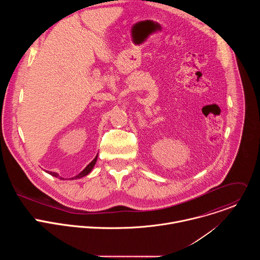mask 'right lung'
I'll return each mask as SVG.
<instances>
[{
	"mask_svg": "<svg viewBox=\"0 0 260 260\" xmlns=\"http://www.w3.org/2000/svg\"><path fill=\"white\" fill-rule=\"evenodd\" d=\"M96 159H98V155L94 157V159L80 173V174H78L77 176H75L74 178H70V179H72V180H74V179H80V178H82V177H84V176H86V175H88L90 172H91V170L93 169V167H94V165H95V162H96ZM48 174H50L51 176H54V177H59V175L57 174V173H54V172H47ZM60 179H62L61 177H59Z\"/></svg>",
	"mask_w": 260,
	"mask_h": 260,
	"instance_id": "obj_1",
	"label": "right lung"
}]
</instances>
